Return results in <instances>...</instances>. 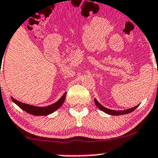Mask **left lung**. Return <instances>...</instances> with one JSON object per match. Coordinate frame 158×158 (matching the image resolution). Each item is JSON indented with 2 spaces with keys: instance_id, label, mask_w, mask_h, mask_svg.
Returning a JSON list of instances; mask_svg holds the SVG:
<instances>
[{
  "instance_id": "obj_1",
  "label": "left lung",
  "mask_w": 158,
  "mask_h": 158,
  "mask_svg": "<svg viewBox=\"0 0 158 158\" xmlns=\"http://www.w3.org/2000/svg\"><path fill=\"white\" fill-rule=\"evenodd\" d=\"M95 104L96 105L97 107H98L99 109H101L102 111H103L104 112L107 113V114H111V115H121V114H128V113H131V111H133L134 110L138 107V106H135V107L131 108V109H129L127 110H123V111H115V110H111V109H107V108H105L104 106H102L101 104H99V102H98V101H97L95 98Z\"/></svg>"
}]
</instances>
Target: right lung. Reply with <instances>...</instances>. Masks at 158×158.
I'll return each mask as SVG.
<instances>
[{"instance_id":"obj_1","label":"right lung","mask_w":158,"mask_h":158,"mask_svg":"<svg viewBox=\"0 0 158 158\" xmlns=\"http://www.w3.org/2000/svg\"><path fill=\"white\" fill-rule=\"evenodd\" d=\"M66 92H65L63 95V96L60 98V99H59L56 102H55L54 104L50 105V106H45V107H37V106H30V105L25 104V103H22L20 102L17 101L15 98H12L11 97V99L14 102L15 104H17L19 107L21 109H23V111H27L29 114H33V115H48V114H51L53 111H55L56 110H57L59 108H60L62 106V105L63 104L65 101V98H66Z\"/></svg>"}]
</instances>
